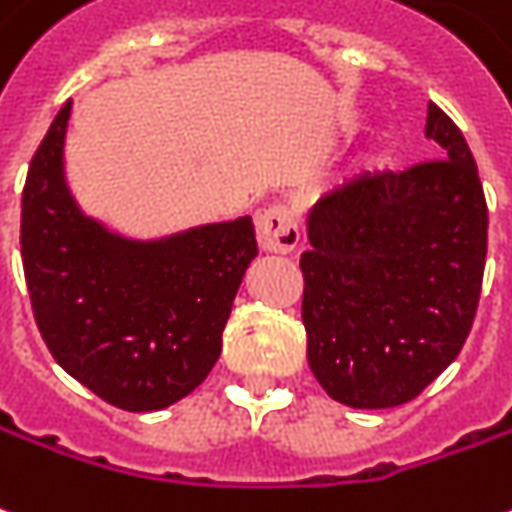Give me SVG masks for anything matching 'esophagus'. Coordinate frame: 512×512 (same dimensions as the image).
<instances>
[{"mask_svg":"<svg viewBox=\"0 0 512 512\" xmlns=\"http://www.w3.org/2000/svg\"><path fill=\"white\" fill-rule=\"evenodd\" d=\"M257 244L263 252H274V255H288L299 244V224L291 207L271 205L263 213H257L255 219Z\"/></svg>","mask_w":512,"mask_h":512,"instance_id":"esophagus-1","label":"esophagus"}]
</instances>
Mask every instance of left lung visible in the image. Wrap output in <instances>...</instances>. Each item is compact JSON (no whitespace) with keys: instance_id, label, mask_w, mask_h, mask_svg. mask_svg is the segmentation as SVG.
Returning <instances> with one entry per match:
<instances>
[{"instance_id":"8db88e82","label":"left lung","mask_w":512,"mask_h":512,"mask_svg":"<svg viewBox=\"0 0 512 512\" xmlns=\"http://www.w3.org/2000/svg\"><path fill=\"white\" fill-rule=\"evenodd\" d=\"M438 160L360 174L307 213V363L335 402L416 399L466 343L482 291L488 205L463 132L427 107Z\"/></svg>"}]
</instances>
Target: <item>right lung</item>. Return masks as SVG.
Returning <instances> with one entry per match:
<instances>
[{
	"label": "right lung",
	"instance_id": "right-lung-1",
	"mask_svg": "<svg viewBox=\"0 0 512 512\" xmlns=\"http://www.w3.org/2000/svg\"><path fill=\"white\" fill-rule=\"evenodd\" d=\"M71 102L32 157L21 260L57 366L110 405L149 413L202 385L257 241L249 216L135 241L82 213L63 146Z\"/></svg>",
	"mask_w": 512,
	"mask_h": 512
}]
</instances>
